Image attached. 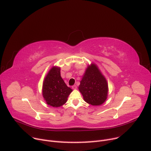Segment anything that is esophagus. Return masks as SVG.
<instances>
[{
	"label": "esophagus",
	"instance_id": "obj_1",
	"mask_svg": "<svg viewBox=\"0 0 151 151\" xmlns=\"http://www.w3.org/2000/svg\"><path fill=\"white\" fill-rule=\"evenodd\" d=\"M77 88V86H76V85H73V86H72V89H76Z\"/></svg>",
	"mask_w": 151,
	"mask_h": 151
}]
</instances>
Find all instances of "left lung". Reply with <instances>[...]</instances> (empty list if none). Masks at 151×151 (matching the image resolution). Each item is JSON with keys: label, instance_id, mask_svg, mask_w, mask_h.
<instances>
[{"label": "left lung", "instance_id": "obj_1", "mask_svg": "<svg viewBox=\"0 0 151 151\" xmlns=\"http://www.w3.org/2000/svg\"><path fill=\"white\" fill-rule=\"evenodd\" d=\"M83 99L92 106H101L108 96V83L97 65L92 63L86 68L78 87Z\"/></svg>", "mask_w": 151, "mask_h": 151}]
</instances>
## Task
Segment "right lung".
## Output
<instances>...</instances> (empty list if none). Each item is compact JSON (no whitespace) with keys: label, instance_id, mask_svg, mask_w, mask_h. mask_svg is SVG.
Wrapping results in <instances>:
<instances>
[{"label":"right lung","instance_id":"right-lung-1","mask_svg":"<svg viewBox=\"0 0 151 151\" xmlns=\"http://www.w3.org/2000/svg\"><path fill=\"white\" fill-rule=\"evenodd\" d=\"M72 91L60 76V67H52L42 84V96L45 102L50 106L59 107L67 102Z\"/></svg>","mask_w":151,"mask_h":151}]
</instances>
